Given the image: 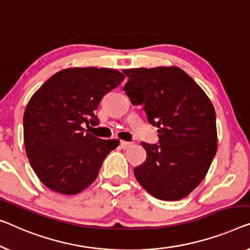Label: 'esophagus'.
<instances>
[{
  "instance_id": "1",
  "label": "esophagus",
  "mask_w": 250,
  "mask_h": 250,
  "mask_svg": "<svg viewBox=\"0 0 250 250\" xmlns=\"http://www.w3.org/2000/svg\"><path fill=\"white\" fill-rule=\"evenodd\" d=\"M120 145H121V147L124 148V149H128L129 147L132 146V143H129V141H124V140H122L121 143H120Z\"/></svg>"
}]
</instances>
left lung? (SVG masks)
<instances>
[{
    "label": "left lung",
    "instance_id": "obj_1",
    "mask_svg": "<svg viewBox=\"0 0 250 250\" xmlns=\"http://www.w3.org/2000/svg\"><path fill=\"white\" fill-rule=\"evenodd\" d=\"M124 89L157 126L158 144L141 143L146 162L135 167L140 185L156 199L181 200L199 185L217 152L214 107L178 67L131 68Z\"/></svg>",
    "mask_w": 250,
    "mask_h": 250
}]
</instances>
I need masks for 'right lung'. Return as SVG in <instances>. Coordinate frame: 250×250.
<instances>
[{
	"instance_id": "add662e5",
	"label": "right lung",
	"mask_w": 250,
	"mask_h": 250,
	"mask_svg": "<svg viewBox=\"0 0 250 250\" xmlns=\"http://www.w3.org/2000/svg\"><path fill=\"white\" fill-rule=\"evenodd\" d=\"M124 80L117 69L67 68L51 76L30 99L23 115L25 151L48 188L73 195L98 177L119 141L94 137L85 132L84 125H99L94 111Z\"/></svg>"
}]
</instances>
